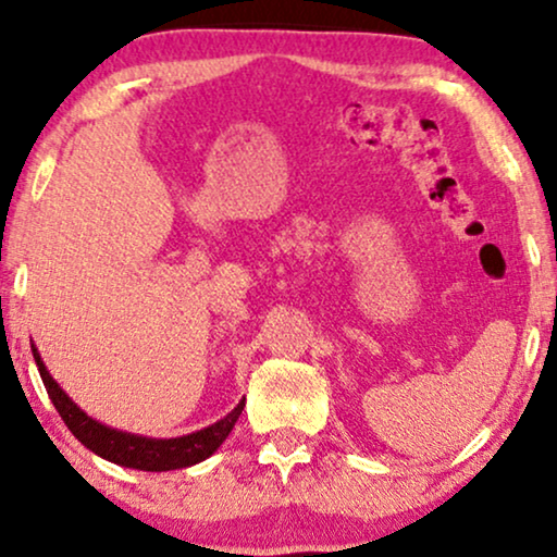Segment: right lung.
<instances>
[{
    "mask_svg": "<svg viewBox=\"0 0 557 557\" xmlns=\"http://www.w3.org/2000/svg\"><path fill=\"white\" fill-rule=\"evenodd\" d=\"M33 357L37 362V370H40V377L45 387H48V395L52 406L63 418L67 429L75 438L81 441L83 446L90 448L101 459L119 463V467L126 469H139V471H174V469H187L195 467L212 456L220 448V444L227 438V433L233 431L235 421L246 408V398H243L238 406H235L225 418H220L218 423L208 425V429L185 433V436L177 438H151L141 436V433H128L111 429L101 421H96L94 416H88L78 403H75L71 395H67L63 387L58 385V380L50 375V370L45 368L40 352H37L33 342Z\"/></svg>",
    "mask_w": 557,
    "mask_h": 557,
    "instance_id": "right-lung-1",
    "label": "right lung"
}]
</instances>
